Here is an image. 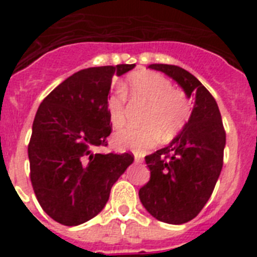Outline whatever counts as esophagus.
Segmentation results:
<instances>
[{
    "label": "esophagus",
    "instance_id": "1",
    "mask_svg": "<svg viewBox=\"0 0 257 257\" xmlns=\"http://www.w3.org/2000/svg\"><path fill=\"white\" fill-rule=\"evenodd\" d=\"M143 162V157H140L139 154H135V163H142Z\"/></svg>",
    "mask_w": 257,
    "mask_h": 257
}]
</instances>
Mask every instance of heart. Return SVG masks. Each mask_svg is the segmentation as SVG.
Instances as JSON below:
<instances>
[{"label": "heart", "instance_id": "heart-1", "mask_svg": "<svg viewBox=\"0 0 257 257\" xmlns=\"http://www.w3.org/2000/svg\"><path fill=\"white\" fill-rule=\"evenodd\" d=\"M122 91L131 99L147 105L143 127H126L113 135V145L121 151H144L153 147L160 135L172 139L187 123L190 103L183 91L172 88L170 79L154 72H139L122 85ZM110 123L119 127L124 122V101L122 95H113L108 100Z\"/></svg>", "mask_w": 257, "mask_h": 257}]
</instances>
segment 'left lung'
I'll return each mask as SVG.
<instances>
[{
  "instance_id": "left-lung-1",
  "label": "left lung",
  "mask_w": 257,
  "mask_h": 257,
  "mask_svg": "<svg viewBox=\"0 0 257 257\" xmlns=\"http://www.w3.org/2000/svg\"><path fill=\"white\" fill-rule=\"evenodd\" d=\"M172 78L187 97L194 95L192 114L183 130L165 148L145 157L151 179L140 188L145 210L160 221L184 224L201 212L222 169L225 131L219 106L188 70L170 64H151Z\"/></svg>"
}]
</instances>
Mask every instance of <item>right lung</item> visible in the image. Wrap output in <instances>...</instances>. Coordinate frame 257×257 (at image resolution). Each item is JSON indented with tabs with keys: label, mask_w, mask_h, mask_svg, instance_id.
<instances>
[{
	"label": "right lung",
	"mask_w": 257,
	"mask_h": 257,
	"mask_svg": "<svg viewBox=\"0 0 257 257\" xmlns=\"http://www.w3.org/2000/svg\"><path fill=\"white\" fill-rule=\"evenodd\" d=\"M135 64L87 68L68 77L38 106L28 145L31 181L51 219L76 226L95 217L133 154L95 153L112 133L108 94L113 76Z\"/></svg>",
	"instance_id": "obj_1"
}]
</instances>
